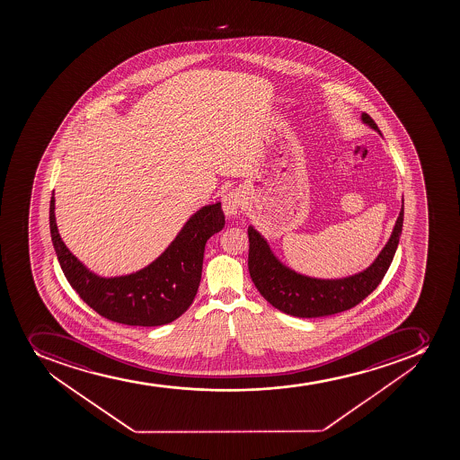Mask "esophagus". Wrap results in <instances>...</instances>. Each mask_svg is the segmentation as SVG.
Returning a JSON list of instances; mask_svg holds the SVG:
<instances>
[{"mask_svg":"<svg viewBox=\"0 0 460 460\" xmlns=\"http://www.w3.org/2000/svg\"><path fill=\"white\" fill-rule=\"evenodd\" d=\"M242 193L237 190L227 191L222 198L223 211L226 216H235L242 208Z\"/></svg>","mask_w":460,"mask_h":460,"instance_id":"34e87169","label":"esophagus"}]
</instances>
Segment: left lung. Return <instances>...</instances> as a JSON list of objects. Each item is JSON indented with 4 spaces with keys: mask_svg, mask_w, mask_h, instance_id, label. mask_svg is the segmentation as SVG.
<instances>
[{
    "mask_svg": "<svg viewBox=\"0 0 460 460\" xmlns=\"http://www.w3.org/2000/svg\"><path fill=\"white\" fill-rule=\"evenodd\" d=\"M363 123L379 132L367 114ZM403 226V205L392 237L368 269L345 279L307 278L289 270L273 255L262 235L249 226V273L261 296L283 314L296 318H321L341 314L358 305L381 283L392 264Z\"/></svg>",
    "mask_w": 460,
    "mask_h": 460,
    "instance_id": "1",
    "label": "left lung"
}]
</instances>
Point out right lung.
<instances>
[{"label":"right lung","mask_w":460,"mask_h":460,"mask_svg":"<svg viewBox=\"0 0 460 460\" xmlns=\"http://www.w3.org/2000/svg\"><path fill=\"white\" fill-rule=\"evenodd\" d=\"M50 198L49 226L55 253L73 289L103 318L126 325L157 327L181 316L195 298L202 274L207 240L222 231L220 202L196 211L177 238L146 269L119 278H99L70 253L55 223Z\"/></svg>","instance_id":"obj_1"}]
</instances>
